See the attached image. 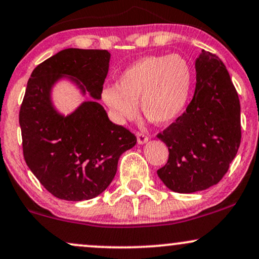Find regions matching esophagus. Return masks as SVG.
Segmentation results:
<instances>
[{"instance_id":"obj_1","label":"esophagus","mask_w":259,"mask_h":259,"mask_svg":"<svg viewBox=\"0 0 259 259\" xmlns=\"http://www.w3.org/2000/svg\"><path fill=\"white\" fill-rule=\"evenodd\" d=\"M136 138H138V142L140 145H144L145 142L148 141V136L145 133L142 132H138L136 133Z\"/></svg>"}]
</instances>
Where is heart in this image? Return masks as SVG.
<instances>
[{"mask_svg": "<svg viewBox=\"0 0 259 259\" xmlns=\"http://www.w3.org/2000/svg\"><path fill=\"white\" fill-rule=\"evenodd\" d=\"M192 79L191 64L184 56H147L120 74L119 85L106 86L102 101L119 124L136 117L138 102L148 119L167 124L185 109Z\"/></svg>", "mask_w": 259, "mask_h": 259, "instance_id": "b5f03b06", "label": "heart"}]
</instances>
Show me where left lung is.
<instances>
[{
	"mask_svg": "<svg viewBox=\"0 0 259 259\" xmlns=\"http://www.w3.org/2000/svg\"><path fill=\"white\" fill-rule=\"evenodd\" d=\"M191 102L174 123L157 134L168 162L157 170L171 191L191 194L223 179L241 142L240 100L221 58L202 50L196 59Z\"/></svg>",
	"mask_w": 259,
	"mask_h": 259,
	"instance_id": "obj_1",
	"label": "left lung"
}]
</instances>
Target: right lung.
<instances>
[{
	"label": "right lung",
	"instance_id": "obj_1",
	"mask_svg": "<svg viewBox=\"0 0 259 259\" xmlns=\"http://www.w3.org/2000/svg\"><path fill=\"white\" fill-rule=\"evenodd\" d=\"M111 55L106 50L67 49L32 70L19 111L23 154L32 174L55 197L85 201L112 183L120 154L136 136L108 119L96 101L84 102L68 117L53 109L50 90L62 74L101 99Z\"/></svg>",
	"mask_w": 259,
	"mask_h": 259
}]
</instances>
